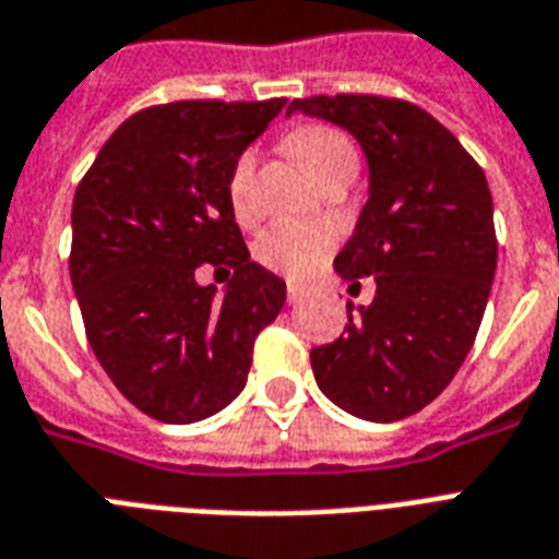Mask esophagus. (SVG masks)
Listing matches in <instances>:
<instances>
[{
	"label": "esophagus",
	"mask_w": 559,
	"mask_h": 559,
	"mask_svg": "<svg viewBox=\"0 0 559 559\" xmlns=\"http://www.w3.org/2000/svg\"><path fill=\"white\" fill-rule=\"evenodd\" d=\"M301 298H305V293H301L296 284H287V301H289V305H298Z\"/></svg>",
	"instance_id": "obj_1"
}]
</instances>
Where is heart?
Masks as SVG:
<instances>
[{
  "label": "heart",
  "instance_id": "obj_1",
  "mask_svg": "<svg viewBox=\"0 0 559 559\" xmlns=\"http://www.w3.org/2000/svg\"><path fill=\"white\" fill-rule=\"evenodd\" d=\"M289 153L307 168V174L322 182L342 168H357V151L342 130L328 124H305L287 135ZM254 156L243 151L235 159L226 179L228 205L237 219H252L254 214ZM336 235L331 228L313 223H275L254 240V261L278 272L289 281L313 278L331 258Z\"/></svg>",
  "mask_w": 559,
  "mask_h": 559
}]
</instances>
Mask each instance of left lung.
Wrapping results in <instances>:
<instances>
[{"label": "left lung", "instance_id": "1", "mask_svg": "<svg viewBox=\"0 0 559 559\" xmlns=\"http://www.w3.org/2000/svg\"><path fill=\"white\" fill-rule=\"evenodd\" d=\"M345 127L368 159V202L336 272L377 296L345 336L310 350L324 397L391 424L415 415L459 373L476 342L496 272L493 197L485 170L426 109L382 95L296 98L287 116Z\"/></svg>", "mask_w": 559, "mask_h": 559}]
</instances>
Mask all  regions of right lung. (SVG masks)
<instances>
[{"label": "right lung", "mask_w": 559, "mask_h": 559, "mask_svg": "<svg viewBox=\"0 0 559 559\" xmlns=\"http://www.w3.org/2000/svg\"><path fill=\"white\" fill-rule=\"evenodd\" d=\"M287 98L174 100L135 112L81 179L69 272L83 328L116 389L162 424H193L243 391L258 333L287 284L249 261L228 205L235 159ZM202 262L235 269L227 296Z\"/></svg>", "instance_id": "1"}]
</instances>
